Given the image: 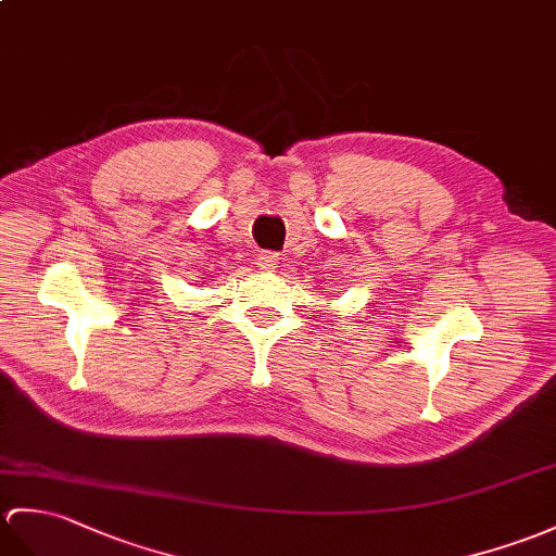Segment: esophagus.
Listing matches in <instances>:
<instances>
[{
  "label": "esophagus",
  "mask_w": 556,
  "mask_h": 556,
  "mask_svg": "<svg viewBox=\"0 0 556 556\" xmlns=\"http://www.w3.org/2000/svg\"><path fill=\"white\" fill-rule=\"evenodd\" d=\"M257 267H261L263 273H275V269L279 267V255L273 251H263L261 255H257Z\"/></svg>",
  "instance_id": "1"
}]
</instances>
